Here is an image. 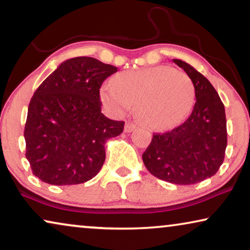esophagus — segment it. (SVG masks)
<instances>
[{"mask_svg":"<svg viewBox=\"0 0 250 250\" xmlns=\"http://www.w3.org/2000/svg\"><path fill=\"white\" fill-rule=\"evenodd\" d=\"M137 128V125L135 124V122H131V121H128L125 125V132H131L133 131Z\"/></svg>","mask_w":250,"mask_h":250,"instance_id":"esophagus-1","label":"esophagus"}]
</instances>
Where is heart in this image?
<instances>
[{"label":"heart","mask_w":250,"mask_h":250,"mask_svg":"<svg viewBox=\"0 0 250 250\" xmlns=\"http://www.w3.org/2000/svg\"><path fill=\"white\" fill-rule=\"evenodd\" d=\"M102 102L115 114L137 104V113L155 130L178 125L190 113L195 86L186 72L157 65L122 72L101 88Z\"/></svg>","instance_id":"1"}]
</instances>
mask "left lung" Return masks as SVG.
Wrapping results in <instances>:
<instances>
[{"label": "left lung", "instance_id": "1", "mask_svg": "<svg viewBox=\"0 0 250 250\" xmlns=\"http://www.w3.org/2000/svg\"><path fill=\"white\" fill-rule=\"evenodd\" d=\"M173 62L194 83L196 103L184 124L171 131L154 133L143 161L161 180L194 185L213 177L223 163L228 142L226 110L207 78L185 61Z\"/></svg>", "mask_w": 250, "mask_h": 250}]
</instances>
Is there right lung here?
I'll return each mask as SVG.
<instances>
[{"label":"right lung","instance_id":"obj_1","mask_svg":"<svg viewBox=\"0 0 250 250\" xmlns=\"http://www.w3.org/2000/svg\"><path fill=\"white\" fill-rule=\"evenodd\" d=\"M117 71V66L78 56L62 62L35 91L23 136L31 171L42 181L78 185L100 172L105 143L125 126L101 112V86Z\"/></svg>","mask_w":250,"mask_h":250}]
</instances>
